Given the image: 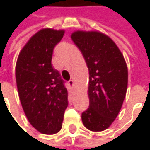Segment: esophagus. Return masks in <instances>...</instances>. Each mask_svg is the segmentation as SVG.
Wrapping results in <instances>:
<instances>
[{"label": "esophagus", "mask_w": 150, "mask_h": 150, "mask_svg": "<svg viewBox=\"0 0 150 150\" xmlns=\"http://www.w3.org/2000/svg\"><path fill=\"white\" fill-rule=\"evenodd\" d=\"M69 86L70 87H74V85H75V81H74V80H69Z\"/></svg>", "instance_id": "34e87169"}]
</instances>
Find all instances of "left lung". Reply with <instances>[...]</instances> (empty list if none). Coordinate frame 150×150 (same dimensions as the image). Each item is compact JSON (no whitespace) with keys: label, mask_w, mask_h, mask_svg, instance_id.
<instances>
[{"label":"left lung","mask_w":150,"mask_h":150,"mask_svg":"<svg viewBox=\"0 0 150 150\" xmlns=\"http://www.w3.org/2000/svg\"><path fill=\"white\" fill-rule=\"evenodd\" d=\"M71 39L89 73V107L81 114L82 122L91 131H103L117 117L126 96V62L112 39L101 32L75 31Z\"/></svg>","instance_id":"8db88e82"}]
</instances>
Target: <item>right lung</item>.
Instances as JSON below:
<instances>
[{"mask_svg": "<svg viewBox=\"0 0 150 150\" xmlns=\"http://www.w3.org/2000/svg\"><path fill=\"white\" fill-rule=\"evenodd\" d=\"M64 30L43 28L35 34L19 54L15 78L20 101L30 124L44 135L62 129L68 90L51 64L53 50Z\"/></svg>", "mask_w": 150, "mask_h": 150, "instance_id": "right-lung-1", "label": "right lung"}]
</instances>
